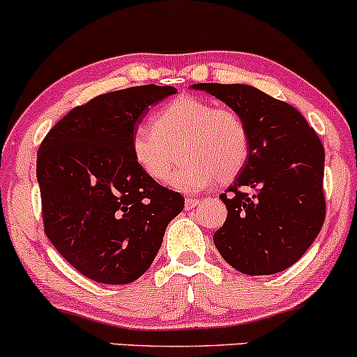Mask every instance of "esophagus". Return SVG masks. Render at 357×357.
<instances>
[{
    "mask_svg": "<svg viewBox=\"0 0 357 357\" xmlns=\"http://www.w3.org/2000/svg\"><path fill=\"white\" fill-rule=\"evenodd\" d=\"M199 204H200V199H197V197H187L185 199V209L187 211L194 209V207H197Z\"/></svg>",
    "mask_w": 357,
    "mask_h": 357,
    "instance_id": "obj_1",
    "label": "esophagus"
}]
</instances>
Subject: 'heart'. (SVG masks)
<instances>
[{"instance_id": "heart-1", "label": "heart", "mask_w": 357, "mask_h": 357, "mask_svg": "<svg viewBox=\"0 0 357 357\" xmlns=\"http://www.w3.org/2000/svg\"><path fill=\"white\" fill-rule=\"evenodd\" d=\"M182 151L183 165L168 183L178 190L204 189L215 178L229 182L250 157V133L232 107L182 96L160 109L153 128L138 126L131 135L136 165L150 178L165 180Z\"/></svg>"}]
</instances>
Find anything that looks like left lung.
I'll list each match as a JSON object with an SVG mask.
<instances>
[{
  "instance_id": "1",
  "label": "left lung",
  "mask_w": 357,
  "mask_h": 357,
  "mask_svg": "<svg viewBox=\"0 0 357 357\" xmlns=\"http://www.w3.org/2000/svg\"><path fill=\"white\" fill-rule=\"evenodd\" d=\"M192 87L238 111L250 133L246 165L219 195L227 218L214 232L215 248L244 275L280 273L302 258L326 219L322 142L294 106L256 87Z\"/></svg>"
}]
</instances>
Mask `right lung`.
Here are the masks:
<instances>
[{"label":"right lung","instance_id":"obj_1","mask_svg":"<svg viewBox=\"0 0 357 357\" xmlns=\"http://www.w3.org/2000/svg\"><path fill=\"white\" fill-rule=\"evenodd\" d=\"M177 89L136 86L74 107L47 133L37 178L47 238L79 273L125 285L153 263L185 199L136 165L131 135L151 104Z\"/></svg>","mask_w":357,"mask_h":357}]
</instances>
